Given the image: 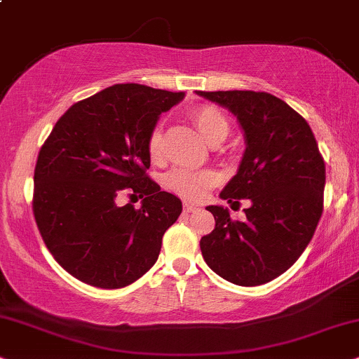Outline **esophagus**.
<instances>
[{"label": "esophagus", "instance_id": "esophagus-1", "mask_svg": "<svg viewBox=\"0 0 359 359\" xmlns=\"http://www.w3.org/2000/svg\"><path fill=\"white\" fill-rule=\"evenodd\" d=\"M197 210H198V205H194V203H187V202L184 203V212L194 213V212H197Z\"/></svg>", "mask_w": 359, "mask_h": 359}]
</instances>
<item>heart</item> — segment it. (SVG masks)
Segmentation results:
<instances>
[{"label": "heart", "instance_id": "1", "mask_svg": "<svg viewBox=\"0 0 359 359\" xmlns=\"http://www.w3.org/2000/svg\"><path fill=\"white\" fill-rule=\"evenodd\" d=\"M192 121L202 137L212 146L224 142L229 137L230 122L220 109L213 106H201L192 112ZM147 154L152 162L164 161V135L158 127H154L147 139ZM220 182V175L215 170H189L174 169L165 177V185L170 192L190 202H198L205 197L208 190Z\"/></svg>", "mask_w": 359, "mask_h": 359}]
</instances>
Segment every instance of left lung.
I'll use <instances>...</instances> for the list:
<instances>
[{"mask_svg":"<svg viewBox=\"0 0 359 359\" xmlns=\"http://www.w3.org/2000/svg\"><path fill=\"white\" fill-rule=\"evenodd\" d=\"M229 109L247 140L237 175L222 190L230 203L250 198L247 220L207 207L215 229L201 240L207 265L230 283L257 287L285 273L313 238L323 213L326 169L308 122L269 93L198 90Z\"/></svg>","mask_w":359,"mask_h":359,"instance_id":"obj_1","label":"left lung"}]
</instances>
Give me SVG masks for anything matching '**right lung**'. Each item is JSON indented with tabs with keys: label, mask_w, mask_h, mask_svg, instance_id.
<instances>
[{
	"label": "right lung",
	"mask_w": 359,
	"mask_h": 359,
	"mask_svg": "<svg viewBox=\"0 0 359 359\" xmlns=\"http://www.w3.org/2000/svg\"><path fill=\"white\" fill-rule=\"evenodd\" d=\"M185 93L116 84L72 104L41 147L33 213L59 265L90 287L134 283L157 262L182 202L147 175V139ZM127 193L143 205L121 208Z\"/></svg>",
	"instance_id": "right-lung-1"
}]
</instances>
